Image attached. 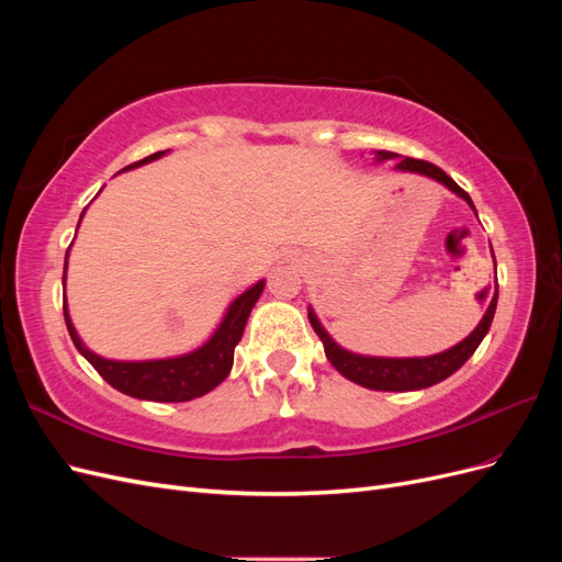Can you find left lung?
<instances>
[{
  "label": "left lung",
  "mask_w": 562,
  "mask_h": 562,
  "mask_svg": "<svg viewBox=\"0 0 562 562\" xmlns=\"http://www.w3.org/2000/svg\"><path fill=\"white\" fill-rule=\"evenodd\" d=\"M375 155H378L380 161H384V159H398L396 151L380 149V151H375ZM396 168H401V171H413V173L429 176V178H434L438 182H443L448 190H452L454 194L462 196L469 203V206L473 209L471 196L443 171V168L434 166L431 161L405 157V159H401L396 164ZM497 297H499V288H495V293H492V300H490V307H487L485 316L481 318L479 326H475V330L467 339H462V342L454 345L452 349H448L443 353L427 356V359H370V356L351 353V351L337 347L333 342V337L326 330H323V326H321L316 314L312 310H310V323H312L314 333L321 337V342H323V349H326L328 361L339 372H342L347 380L361 384L366 389H375V391H413V389H427L431 384L443 382L446 378L452 375V372H457L459 368H462L469 361V356L475 349H479L485 333L490 330L492 318H495Z\"/></svg>",
  "instance_id": "1"
}]
</instances>
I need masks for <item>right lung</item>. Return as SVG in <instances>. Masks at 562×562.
<instances>
[{"instance_id": "right-lung-1", "label": "right lung", "mask_w": 562, "mask_h": 562, "mask_svg": "<svg viewBox=\"0 0 562 562\" xmlns=\"http://www.w3.org/2000/svg\"><path fill=\"white\" fill-rule=\"evenodd\" d=\"M164 155L166 149L155 151V155L126 166L124 171L147 161H155ZM65 267H67V255H65ZM262 288H265V281H258L252 288H248L244 295L236 297L232 302V307L227 310L223 323H220V328L215 330V335L201 349L187 356H178V359H161V361L131 363V361L100 359V356H95L93 351H89L81 345L72 321L67 316V307H63V312H65L67 333H70L75 347L108 384H112L116 391H122V394L133 398L180 403V401H192L209 394L211 389H215L229 375L232 363H234V349L239 345L250 310L255 307V302H258Z\"/></svg>"}]
</instances>
